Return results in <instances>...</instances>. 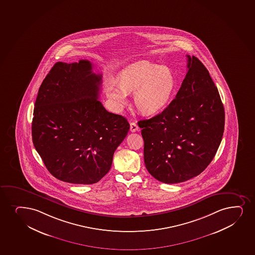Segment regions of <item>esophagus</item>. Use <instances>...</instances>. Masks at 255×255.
<instances>
[{"label":"esophagus","instance_id":"esophagus-1","mask_svg":"<svg viewBox=\"0 0 255 255\" xmlns=\"http://www.w3.org/2000/svg\"><path fill=\"white\" fill-rule=\"evenodd\" d=\"M138 129H139V128H138V126L136 124L134 123V122H131V123L129 124V129H130V131H137Z\"/></svg>","mask_w":255,"mask_h":255}]
</instances>
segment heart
I'll return each mask as SVG.
<instances>
[{"mask_svg": "<svg viewBox=\"0 0 255 255\" xmlns=\"http://www.w3.org/2000/svg\"><path fill=\"white\" fill-rule=\"evenodd\" d=\"M120 83L107 82L106 94L118 110L128 105V94H134L135 107L147 116L167 108L177 90L173 73L167 67L152 62H138L120 73Z\"/></svg>", "mask_w": 255, "mask_h": 255, "instance_id": "heart-1", "label": "heart"}]
</instances>
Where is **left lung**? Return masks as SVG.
Masks as SVG:
<instances>
[{"instance_id":"left-lung-1","label":"left lung","mask_w":255,"mask_h":255,"mask_svg":"<svg viewBox=\"0 0 255 255\" xmlns=\"http://www.w3.org/2000/svg\"><path fill=\"white\" fill-rule=\"evenodd\" d=\"M176 98L161 114L140 120L147 171L162 183H178L207 167L225 129V108L209 72L195 56Z\"/></svg>"}]
</instances>
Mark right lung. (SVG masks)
Wrapping results in <instances>:
<instances>
[{
	"label": "right lung",
	"instance_id": "add662e5",
	"mask_svg": "<svg viewBox=\"0 0 255 255\" xmlns=\"http://www.w3.org/2000/svg\"><path fill=\"white\" fill-rule=\"evenodd\" d=\"M87 60L54 64L40 86L31 126L34 147L48 171L76 184L99 182L129 131L126 118L98 99L102 75Z\"/></svg>",
	"mask_w": 255,
	"mask_h": 255
}]
</instances>
